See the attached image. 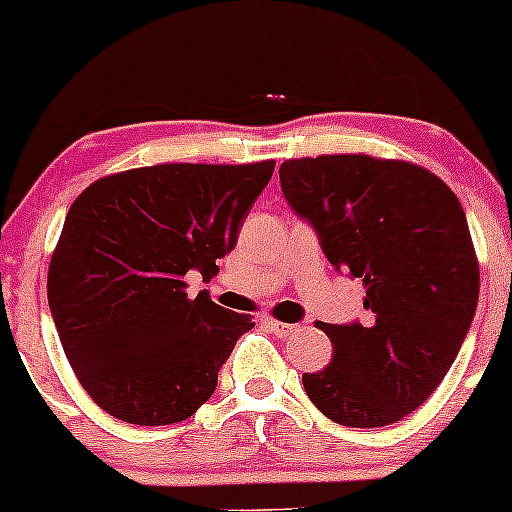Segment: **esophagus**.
Masks as SVG:
<instances>
[{
  "label": "esophagus",
  "instance_id": "34e87169",
  "mask_svg": "<svg viewBox=\"0 0 512 512\" xmlns=\"http://www.w3.org/2000/svg\"><path fill=\"white\" fill-rule=\"evenodd\" d=\"M267 325L272 328L274 335H279V338H289V335H294L296 330H299V325L282 323V320H267Z\"/></svg>",
  "mask_w": 512,
  "mask_h": 512
}]
</instances>
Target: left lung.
Here are the masks:
<instances>
[{
  "mask_svg": "<svg viewBox=\"0 0 512 512\" xmlns=\"http://www.w3.org/2000/svg\"><path fill=\"white\" fill-rule=\"evenodd\" d=\"M284 199L338 272L362 279L369 323H316L333 342L303 389L347 428H381L428 401L479 301V262L459 199L401 160L320 155L279 167Z\"/></svg>",
  "mask_w": 512,
  "mask_h": 512,
  "instance_id": "left-lung-1",
  "label": "left lung"
}]
</instances>
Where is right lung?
Listing matches in <instances>:
<instances>
[{
    "instance_id": "add662e5",
    "label": "right lung",
    "mask_w": 512,
    "mask_h": 512,
    "mask_svg": "<svg viewBox=\"0 0 512 512\" xmlns=\"http://www.w3.org/2000/svg\"><path fill=\"white\" fill-rule=\"evenodd\" d=\"M274 160L155 165L89 184L65 218L48 306L84 391L131 425H172L216 391L218 369L255 328L201 291L238 243Z\"/></svg>"
}]
</instances>
